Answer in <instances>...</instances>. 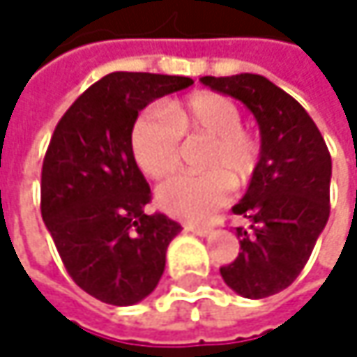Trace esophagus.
Instances as JSON below:
<instances>
[{
	"instance_id": "1",
	"label": "esophagus",
	"mask_w": 357,
	"mask_h": 357,
	"mask_svg": "<svg viewBox=\"0 0 357 357\" xmlns=\"http://www.w3.org/2000/svg\"><path fill=\"white\" fill-rule=\"evenodd\" d=\"M185 230H187V232H193V234H197V236H207V234L211 232L209 226H193V224H187Z\"/></svg>"
}]
</instances>
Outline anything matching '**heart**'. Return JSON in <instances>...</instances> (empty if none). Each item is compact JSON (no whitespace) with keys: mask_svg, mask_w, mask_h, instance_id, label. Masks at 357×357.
I'll list each match as a JSON object with an SVG mask.
<instances>
[{"mask_svg":"<svg viewBox=\"0 0 357 357\" xmlns=\"http://www.w3.org/2000/svg\"><path fill=\"white\" fill-rule=\"evenodd\" d=\"M181 135L205 139V174H183L156 191L166 213L205 222L230 197V183L245 187L259 164V142L243 129V112L234 100L218 92H199L164 109H148L133 123L131 150L150 178H166L181 164Z\"/></svg>","mask_w":357,"mask_h":357,"instance_id":"obj_1","label":"heart"}]
</instances>
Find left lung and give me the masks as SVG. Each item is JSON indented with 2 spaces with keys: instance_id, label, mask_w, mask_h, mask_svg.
<instances>
[{
  "instance_id": "obj_1",
  "label": "left lung",
  "mask_w": 357,
  "mask_h": 357,
  "mask_svg": "<svg viewBox=\"0 0 357 357\" xmlns=\"http://www.w3.org/2000/svg\"><path fill=\"white\" fill-rule=\"evenodd\" d=\"M201 84L241 100L259 125V164L232 207L250 226L236 228L241 252L220 273L243 298L261 300L300 275L327 226L331 156L308 112L267 77L203 75Z\"/></svg>"
}]
</instances>
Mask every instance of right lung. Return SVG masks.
<instances>
[{"label":"right lung","instance_id":"right-lung-1","mask_svg":"<svg viewBox=\"0 0 357 357\" xmlns=\"http://www.w3.org/2000/svg\"><path fill=\"white\" fill-rule=\"evenodd\" d=\"M191 77L114 71L61 116L40 176V211L71 280L100 302L131 306L156 290L181 224L144 213L152 193L131 150L139 111Z\"/></svg>","mask_w":357,"mask_h":357}]
</instances>
